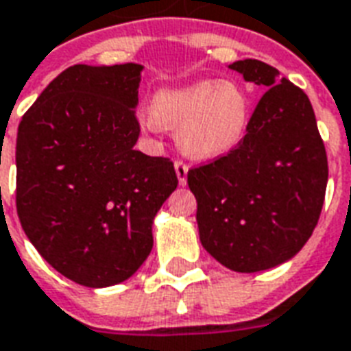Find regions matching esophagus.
Masks as SVG:
<instances>
[{
	"label": "esophagus",
	"instance_id": "esophagus-1",
	"mask_svg": "<svg viewBox=\"0 0 351 351\" xmlns=\"http://www.w3.org/2000/svg\"><path fill=\"white\" fill-rule=\"evenodd\" d=\"M175 171H176V176H178V184H180V186H186V184H188V171H189L188 165H186L184 162H180V160H176Z\"/></svg>",
	"mask_w": 351,
	"mask_h": 351
}]
</instances>
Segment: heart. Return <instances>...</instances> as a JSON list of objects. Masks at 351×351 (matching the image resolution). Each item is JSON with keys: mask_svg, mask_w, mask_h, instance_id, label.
Listing matches in <instances>:
<instances>
[{"mask_svg": "<svg viewBox=\"0 0 351 351\" xmlns=\"http://www.w3.org/2000/svg\"><path fill=\"white\" fill-rule=\"evenodd\" d=\"M253 106L234 82L199 80L158 90L143 113L149 130L176 128V147L191 160H215L236 149L251 124Z\"/></svg>", "mask_w": 351, "mask_h": 351, "instance_id": "b5f03b06", "label": "heart"}]
</instances>
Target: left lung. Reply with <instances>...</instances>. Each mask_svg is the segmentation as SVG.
Here are the masks:
<instances>
[{
	"mask_svg": "<svg viewBox=\"0 0 351 351\" xmlns=\"http://www.w3.org/2000/svg\"><path fill=\"white\" fill-rule=\"evenodd\" d=\"M266 90L241 143L189 169L202 247L223 266L255 274L300 253L320 217L328 156L307 95L256 59L228 64Z\"/></svg>",
	"mask_w": 351,
	"mask_h": 351,
	"instance_id": "8db88e82",
	"label": "left lung"
}]
</instances>
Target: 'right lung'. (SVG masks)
<instances>
[{
  "instance_id": "1",
  "label": "right lung",
  "mask_w": 351,
  "mask_h": 351,
  "mask_svg": "<svg viewBox=\"0 0 351 351\" xmlns=\"http://www.w3.org/2000/svg\"><path fill=\"white\" fill-rule=\"evenodd\" d=\"M141 64H74L40 93L16 137V210L70 281H126L152 251V221L178 186L169 158L134 149Z\"/></svg>"
}]
</instances>
